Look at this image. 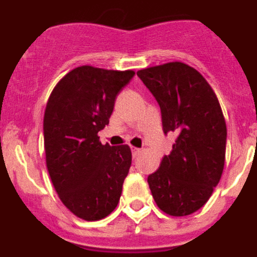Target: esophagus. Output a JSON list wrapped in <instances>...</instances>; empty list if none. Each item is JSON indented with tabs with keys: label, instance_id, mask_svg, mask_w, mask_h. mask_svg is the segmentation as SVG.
<instances>
[{
	"label": "esophagus",
	"instance_id": "obj_1",
	"mask_svg": "<svg viewBox=\"0 0 257 257\" xmlns=\"http://www.w3.org/2000/svg\"><path fill=\"white\" fill-rule=\"evenodd\" d=\"M131 151H133L134 158H135V157H138L140 153H142V149H140V148H135V147H133V148H131Z\"/></svg>",
	"mask_w": 257,
	"mask_h": 257
}]
</instances>
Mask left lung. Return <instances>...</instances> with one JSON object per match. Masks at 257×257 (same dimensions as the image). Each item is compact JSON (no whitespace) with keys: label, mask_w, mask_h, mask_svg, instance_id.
Listing matches in <instances>:
<instances>
[{"label":"left lung","mask_w":257,"mask_h":257,"mask_svg":"<svg viewBox=\"0 0 257 257\" xmlns=\"http://www.w3.org/2000/svg\"><path fill=\"white\" fill-rule=\"evenodd\" d=\"M138 77L160 105L165 135L176 134L171 153L148 176L152 196L171 216L190 215L208 201L224 170L226 124L219 100L198 70L180 61Z\"/></svg>","instance_id":"8db88e82"}]
</instances>
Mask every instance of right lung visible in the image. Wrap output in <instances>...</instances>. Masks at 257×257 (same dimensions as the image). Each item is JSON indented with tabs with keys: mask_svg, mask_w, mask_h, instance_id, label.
<instances>
[{
	"mask_svg": "<svg viewBox=\"0 0 257 257\" xmlns=\"http://www.w3.org/2000/svg\"><path fill=\"white\" fill-rule=\"evenodd\" d=\"M133 70L82 65L59 81L44 117L46 165L65 207L87 221L104 219L117 207L131 166L128 145L110 147L97 133L109 123L114 101Z\"/></svg>",
	"mask_w": 257,
	"mask_h": 257,
	"instance_id": "right-lung-1",
	"label": "right lung"
}]
</instances>
